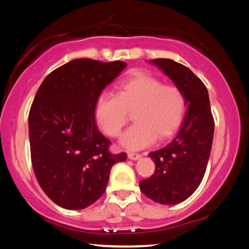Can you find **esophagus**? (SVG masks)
Segmentation results:
<instances>
[{
  "mask_svg": "<svg viewBox=\"0 0 249 249\" xmlns=\"http://www.w3.org/2000/svg\"><path fill=\"white\" fill-rule=\"evenodd\" d=\"M127 156H128V158L132 159V160H138L142 157V155L136 154V153H128Z\"/></svg>",
  "mask_w": 249,
  "mask_h": 249,
  "instance_id": "esophagus-1",
  "label": "esophagus"
}]
</instances>
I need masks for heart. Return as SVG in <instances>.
<instances>
[{
  "label": "heart",
  "instance_id": "obj_1",
  "mask_svg": "<svg viewBox=\"0 0 249 249\" xmlns=\"http://www.w3.org/2000/svg\"><path fill=\"white\" fill-rule=\"evenodd\" d=\"M188 101L182 89L165 84L148 73H136L116 86V94H101L94 114L100 127L109 137L120 136L133 112L135 123L126 129L121 144L130 150L150 146L156 138L165 140L182 124Z\"/></svg>",
  "mask_w": 249,
  "mask_h": 249
}]
</instances>
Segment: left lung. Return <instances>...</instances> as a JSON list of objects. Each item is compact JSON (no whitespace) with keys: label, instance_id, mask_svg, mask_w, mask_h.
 Returning <instances> with one entry per match:
<instances>
[{"label":"left lung","instance_id":"8db88e82","mask_svg":"<svg viewBox=\"0 0 249 249\" xmlns=\"http://www.w3.org/2000/svg\"><path fill=\"white\" fill-rule=\"evenodd\" d=\"M151 62L183 90L188 107L175 140L149 154L155 172L140 181V188L157 203L178 204L192 196L203 179L212 148L214 120L208 89L190 69L171 59L158 58Z\"/></svg>","mask_w":249,"mask_h":249}]
</instances>
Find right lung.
<instances>
[{
	"label": "right lung",
	"mask_w": 249,
	"mask_h": 249,
	"mask_svg": "<svg viewBox=\"0 0 249 249\" xmlns=\"http://www.w3.org/2000/svg\"><path fill=\"white\" fill-rule=\"evenodd\" d=\"M124 61L74 59L40 84L28 115L34 172L50 200L82 210L100 199L109 172L126 154L114 155L98 128L95 102L122 71Z\"/></svg>",
	"instance_id": "1"
}]
</instances>
